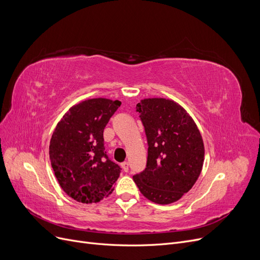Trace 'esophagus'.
<instances>
[{"mask_svg":"<svg viewBox=\"0 0 260 260\" xmlns=\"http://www.w3.org/2000/svg\"><path fill=\"white\" fill-rule=\"evenodd\" d=\"M121 167H122L123 171L127 172V171L129 170V164H128V162H123V163H121Z\"/></svg>","mask_w":260,"mask_h":260,"instance_id":"1","label":"esophagus"}]
</instances>
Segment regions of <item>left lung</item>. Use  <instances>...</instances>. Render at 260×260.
<instances>
[{"label": "left lung", "instance_id": "left-lung-1", "mask_svg": "<svg viewBox=\"0 0 260 260\" xmlns=\"http://www.w3.org/2000/svg\"><path fill=\"white\" fill-rule=\"evenodd\" d=\"M148 143L147 165L133 176L142 194L170 204L191 189L204 162V144L191 116L174 101L146 98L137 105Z\"/></svg>", "mask_w": 260, "mask_h": 260}]
</instances>
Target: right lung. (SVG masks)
Listing matches in <instances>:
<instances>
[{
  "label": "right lung",
  "mask_w": 260,
  "mask_h": 260,
  "mask_svg": "<svg viewBox=\"0 0 260 260\" xmlns=\"http://www.w3.org/2000/svg\"><path fill=\"white\" fill-rule=\"evenodd\" d=\"M120 102L92 98L69 109L49 143V158L63 191L81 203H97L113 191L120 167L105 150L104 129Z\"/></svg>",
  "instance_id": "1"
}]
</instances>
